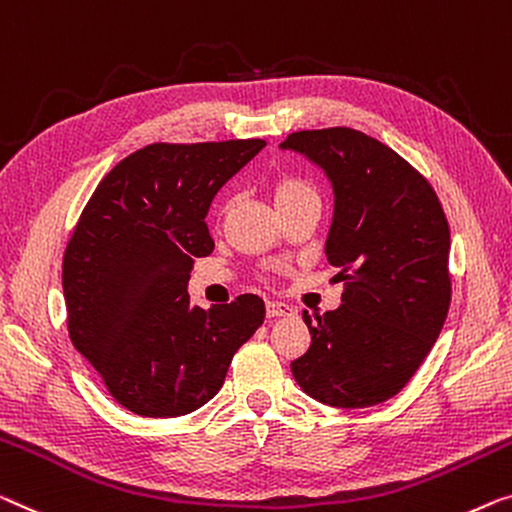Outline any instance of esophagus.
Instances as JSON below:
<instances>
[{"mask_svg":"<svg viewBox=\"0 0 512 512\" xmlns=\"http://www.w3.org/2000/svg\"><path fill=\"white\" fill-rule=\"evenodd\" d=\"M294 308L289 303H282V301H266V315L269 317H285V315H292Z\"/></svg>","mask_w":512,"mask_h":512,"instance_id":"1","label":"esophagus"}]
</instances>
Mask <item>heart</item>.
Returning a JSON list of instances; mask_svg holds the SVG:
<instances>
[{
  "label": "heart",
  "mask_w": 512,
  "mask_h": 512,
  "mask_svg": "<svg viewBox=\"0 0 512 512\" xmlns=\"http://www.w3.org/2000/svg\"><path fill=\"white\" fill-rule=\"evenodd\" d=\"M315 188L310 186L308 181L299 177H280L273 186V200H276V207H285L289 202L303 200V197H315Z\"/></svg>",
  "instance_id": "1"
}]
</instances>
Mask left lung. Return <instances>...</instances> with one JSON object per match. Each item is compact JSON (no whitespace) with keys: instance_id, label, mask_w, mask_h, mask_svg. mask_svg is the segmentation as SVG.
I'll list each match as a JSON object with an SVG mask.
<instances>
[{"instance_id":"obj_1","label":"left lung","mask_w":512,"mask_h":512,"mask_svg":"<svg viewBox=\"0 0 512 512\" xmlns=\"http://www.w3.org/2000/svg\"><path fill=\"white\" fill-rule=\"evenodd\" d=\"M333 183L326 259L345 280L342 305L303 312L310 349L292 375L340 409L386 402L421 368L451 305V230L434 188L391 147L354 128L287 135Z\"/></svg>"}]
</instances>
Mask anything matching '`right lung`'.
Returning <instances> with one entry per match:
<instances>
[{
	"label": "right lung",
	"mask_w": 512,
	"mask_h": 512,
	"mask_svg": "<svg viewBox=\"0 0 512 512\" xmlns=\"http://www.w3.org/2000/svg\"><path fill=\"white\" fill-rule=\"evenodd\" d=\"M262 147L147 144L105 174L66 243L68 338L137 416L174 418L207 404L264 322L257 294L204 310L186 289L193 259L213 250L211 200Z\"/></svg>",
	"instance_id": "1"
}]
</instances>
